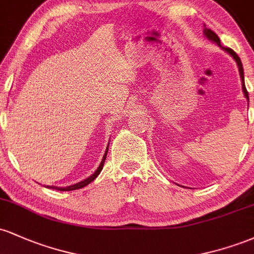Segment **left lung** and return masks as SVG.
I'll use <instances>...</instances> for the list:
<instances>
[{"label": "left lung", "mask_w": 254, "mask_h": 254, "mask_svg": "<svg viewBox=\"0 0 254 254\" xmlns=\"http://www.w3.org/2000/svg\"><path fill=\"white\" fill-rule=\"evenodd\" d=\"M204 27H205V25H204ZM204 34H205V36H206V38H208V39L212 40V42H215V43H216L218 46H221L220 38L217 37V34L215 33V32H212L211 30H209V28H206V27H205V28H204ZM221 48H222L224 51H227V52H228V54L230 55V56H232L233 58H234V60H235V62L238 63V66H239V71H240V76H241V80H243V90H244V94H245V97L247 98V100H249V92H247L246 87H245V82H244V68H243V63H241L240 58H239L238 55L235 54V51H233L232 49H230V48H223V46H221Z\"/></svg>", "instance_id": "left-lung-1"}]
</instances>
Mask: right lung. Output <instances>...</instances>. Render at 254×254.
<instances>
[{"label":"right lung","instance_id":"right-lung-1","mask_svg":"<svg viewBox=\"0 0 254 254\" xmlns=\"http://www.w3.org/2000/svg\"><path fill=\"white\" fill-rule=\"evenodd\" d=\"M107 151H109V145H107L106 151H105L104 157H103V160H101L100 166H99V167H98V170L95 171L94 173H93L92 176H90L89 178H87V179H84V180H82V182H80V183L75 184V185L66 186V188H55V186H50V188H49V186H46V188H49V189H56V190H58V191H71V190H77V189H82V188H84V186H87V185H88L89 183H92L93 180H94L95 178H97V177L99 176V174H100V172H101V170H103V167H104V162H105V160H106Z\"/></svg>","mask_w":254,"mask_h":254}]
</instances>
